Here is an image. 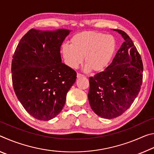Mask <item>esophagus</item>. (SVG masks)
Masks as SVG:
<instances>
[{
  "label": "esophagus",
  "mask_w": 154,
  "mask_h": 154,
  "mask_svg": "<svg viewBox=\"0 0 154 154\" xmlns=\"http://www.w3.org/2000/svg\"><path fill=\"white\" fill-rule=\"evenodd\" d=\"M83 77V75L82 74H81V73H77V78H81V77Z\"/></svg>",
  "instance_id": "34e87169"
}]
</instances>
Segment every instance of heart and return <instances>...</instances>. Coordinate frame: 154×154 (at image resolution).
I'll list each match as a JSON object with an SVG mask.
<instances>
[{
    "label": "heart",
    "instance_id": "1",
    "mask_svg": "<svg viewBox=\"0 0 154 154\" xmlns=\"http://www.w3.org/2000/svg\"><path fill=\"white\" fill-rule=\"evenodd\" d=\"M117 49L116 38L97 31H83L71 38V45H64L62 54L68 66L72 69L82 64L84 57L85 71L102 72L113 60Z\"/></svg>",
    "mask_w": 154,
    "mask_h": 154
}]
</instances>
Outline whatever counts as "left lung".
I'll list each match as a JSON object with an SVG mask.
<instances>
[{
	"instance_id": "1",
	"label": "left lung",
	"mask_w": 154,
	"mask_h": 154,
	"mask_svg": "<svg viewBox=\"0 0 154 154\" xmlns=\"http://www.w3.org/2000/svg\"><path fill=\"white\" fill-rule=\"evenodd\" d=\"M114 30L121 34L125 41L105 71L89 78L90 106L105 119L123 114L137 97L143 82V62L134 43L124 31Z\"/></svg>"
}]
</instances>
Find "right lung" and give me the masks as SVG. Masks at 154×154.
Returning a JSON list of instances; mask_svg holds the SVG:
<instances>
[{
	"mask_svg": "<svg viewBox=\"0 0 154 154\" xmlns=\"http://www.w3.org/2000/svg\"><path fill=\"white\" fill-rule=\"evenodd\" d=\"M70 31L30 29L23 36L11 62L12 83L18 100L40 120L53 119L63 109L77 72L62 62L60 47Z\"/></svg>",
	"mask_w": 154,
	"mask_h": 154,
	"instance_id": "1",
	"label": "right lung"
}]
</instances>
